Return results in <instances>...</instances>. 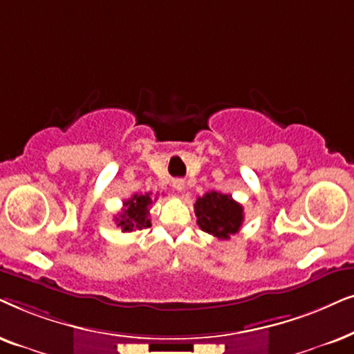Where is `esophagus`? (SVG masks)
Wrapping results in <instances>:
<instances>
[{
	"mask_svg": "<svg viewBox=\"0 0 354 354\" xmlns=\"http://www.w3.org/2000/svg\"><path fill=\"white\" fill-rule=\"evenodd\" d=\"M173 187L178 192H183L186 189V185H185V181H183V180H173Z\"/></svg>",
	"mask_w": 354,
	"mask_h": 354,
	"instance_id": "esophagus-1",
	"label": "esophagus"
}]
</instances>
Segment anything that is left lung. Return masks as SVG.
I'll return each mask as SVG.
<instances>
[{"label":"left lung","mask_w":354,"mask_h":354,"mask_svg":"<svg viewBox=\"0 0 354 354\" xmlns=\"http://www.w3.org/2000/svg\"><path fill=\"white\" fill-rule=\"evenodd\" d=\"M194 212L202 232L218 239H228L232 234L238 233L244 220L243 205L230 194L216 191L197 197Z\"/></svg>","instance_id":"obj_1"}]
</instances>
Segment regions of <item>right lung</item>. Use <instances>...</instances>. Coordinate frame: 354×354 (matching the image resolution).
I'll use <instances>...</instances> for the list:
<instances>
[{
    "label": "right lung",
    "mask_w": 354,
    "mask_h": 354,
    "mask_svg": "<svg viewBox=\"0 0 354 354\" xmlns=\"http://www.w3.org/2000/svg\"><path fill=\"white\" fill-rule=\"evenodd\" d=\"M152 197L150 192L145 194H134L129 201H124V209L118 216H115L116 225L122 232H136V230H144L150 226L149 207L152 205Z\"/></svg>",
    "instance_id": "obj_1"
}]
</instances>
